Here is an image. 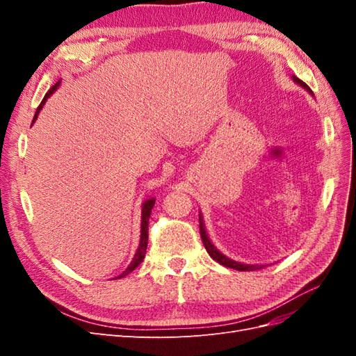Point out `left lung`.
<instances>
[{"mask_svg":"<svg viewBox=\"0 0 356 356\" xmlns=\"http://www.w3.org/2000/svg\"><path fill=\"white\" fill-rule=\"evenodd\" d=\"M293 79H294V81H296L297 84L301 86V88H305L309 93L314 95V92L310 90V88H309V86H307L305 81H301V80L297 79V77H293ZM199 229H200L202 242H203L204 248H207V251H208V254L211 255L212 260H215V261L222 264V266H225V267L236 268V270H241V272H252V270H258V268H263V267H264L263 264H261V266H257V264H242V263H238V261H234V260H230V258H227L224 254H221V252L217 250V248H215V246L211 243V241L208 239V234H207V232H204V225H203L202 217H199Z\"/></svg>","mask_w":356,"mask_h":356,"instance_id":"8db88e82","label":"left lung"}]
</instances>
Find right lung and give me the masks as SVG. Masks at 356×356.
Here are the masks:
<instances>
[{
    "mask_svg": "<svg viewBox=\"0 0 356 356\" xmlns=\"http://www.w3.org/2000/svg\"><path fill=\"white\" fill-rule=\"evenodd\" d=\"M58 86H59V81H58L55 86H51L50 90L46 93L44 98H42L41 104L38 105V108H37V111H35L34 120H32V123H34V122L37 120V117H38V113H40V110H41V106L44 105V102L47 101L49 96L58 89ZM154 202H156L154 199H148L147 202H144V207H143V221H141V242H139V248H138V251H136V254H135V257H134L132 263L129 264V267L126 268V270H124L120 276H117V277H124L126 275L134 272L135 268H136L139 264H141L143 260H144L145 252H147V243H148V221H149V215H152V209H153V207H154Z\"/></svg>",
    "mask_w": 356,
    "mask_h": 356,
    "instance_id": "1",
    "label": "right lung"
}]
</instances>
